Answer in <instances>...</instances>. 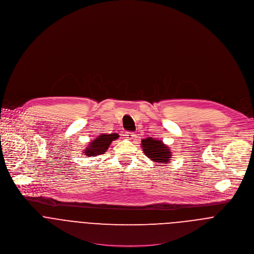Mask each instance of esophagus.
Here are the masks:
<instances>
[{"mask_svg": "<svg viewBox=\"0 0 254 254\" xmlns=\"http://www.w3.org/2000/svg\"><path fill=\"white\" fill-rule=\"evenodd\" d=\"M135 134L133 133V132H127L126 133V138L128 139V140H132V139H134L135 138Z\"/></svg>", "mask_w": 254, "mask_h": 254, "instance_id": "1", "label": "esophagus"}]
</instances>
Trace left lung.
I'll return each mask as SVG.
<instances>
[{"label": "left lung", "instance_id": "left-lung-1", "mask_svg": "<svg viewBox=\"0 0 254 254\" xmlns=\"http://www.w3.org/2000/svg\"><path fill=\"white\" fill-rule=\"evenodd\" d=\"M141 143L145 155L153 162L160 164L170 163L172 152L170 148L167 145H165L161 140L149 137L143 139Z\"/></svg>", "mask_w": 254, "mask_h": 254}]
</instances>
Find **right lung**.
Wrapping results in <instances>:
<instances>
[{
  "mask_svg": "<svg viewBox=\"0 0 254 254\" xmlns=\"http://www.w3.org/2000/svg\"><path fill=\"white\" fill-rule=\"evenodd\" d=\"M119 137L118 134L112 133V134H101L95 140H93L91 143H89V146L85 149V152H83L88 157H95L99 154H104L106 150L109 148L112 141L117 139Z\"/></svg>",
  "mask_w": 254,
  "mask_h": 254,
  "instance_id": "1",
  "label": "right lung"
}]
</instances>
